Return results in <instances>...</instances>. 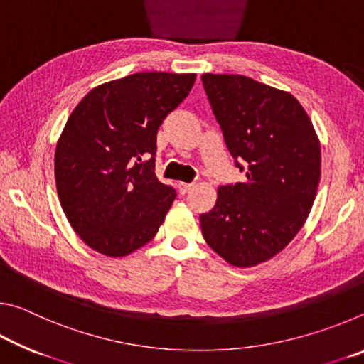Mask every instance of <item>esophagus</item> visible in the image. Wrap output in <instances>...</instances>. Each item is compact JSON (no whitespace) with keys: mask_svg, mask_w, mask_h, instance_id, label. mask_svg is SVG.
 Wrapping results in <instances>:
<instances>
[{"mask_svg":"<svg viewBox=\"0 0 364 364\" xmlns=\"http://www.w3.org/2000/svg\"><path fill=\"white\" fill-rule=\"evenodd\" d=\"M193 186H194L193 183H183L181 181V183H178V191H180V194H186Z\"/></svg>","mask_w":364,"mask_h":364,"instance_id":"obj_1","label":"esophagus"}]
</instances>
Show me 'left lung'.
Returning <instances> with one entry per match:
<instances>
[{
  "instance_id": "left-lung-1",
  "label": "left lung",
  "mask_w": 364,
  "mask_h": 364,
  "mask_svg": "<svg viewBox=\"0 0 364 364\" xmlns=\"http://www.w3.org/2000/svg\"><path fill=\"white\" fill-rule=\"evenodd\" d=\"M202 83L244 183L218 188L200 215L205 242L232 267L269 260L304 226L321 176V147L291 93L244 75L204 73Z\"/></svg>"
}]
</instances>
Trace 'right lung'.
Segmentation results:
<instances>
[{
	"mask_svg": "<svg viewBox=\"0 0 364 364\" xmlns=\"http://www.w3.org/2000/svg\"><path fill=\"white\" fill-rule=\"evenodd\" d=\"M196 73L138 72L96 86L73 109L54 154L60 207L80 239L125 257L156 236L176 193L156 176L157 132Z\"/></svg>",
	"mask_w": 364,
	"mask_h": 364,
	"instance_id": "right-lung-1",
	"label": "right lung"
}]
</instances>
